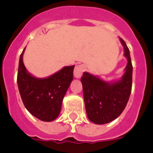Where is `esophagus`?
<instances>
[{
  "label": "esophagus",
  "mask_w": 153,
  "mask_h": 153,
  "mask_svg": "<svg viewBox=\"0 0 153 153\" xmlns=\"http://www.w3.org/2000/svg\"><path fill=\"white\" fill-rule=\"evenodd\" d=\"M84 66L83 65H78L75 67L74 71V77L76 78H79L81 77V76L83 74V71H84Z\"/></svg>",
  "instance_id": "1"
}]
</instances>
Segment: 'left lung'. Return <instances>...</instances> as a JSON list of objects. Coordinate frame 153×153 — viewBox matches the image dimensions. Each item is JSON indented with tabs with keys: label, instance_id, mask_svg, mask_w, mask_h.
Masks as SVG:
<instances>
[{
	"label": "left lung",
	"instance_id": "8db88e82",
	"mask_svg": "<svg viewBox=\"0 0 153 153\" xmlns=\"http://www.w3.org/2000/svg\"><path fill=\"white\" fill-rule=\"evenodd\" d=\"M120 42L127 59L125 73L120 79L105 81L98 76L84 72L81 77L86 114L93 123L112 122L125 109L132 90V66L129 50L122 38Z\"/></svg>",
	"mask_w": 153,
	"mask_h": 153
}]
</instances>
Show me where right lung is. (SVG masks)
I'll list each match as a JSON object with an SVG mask.
<instances>
[{
  "mask_svg": "<svg viewBox=\"0 0 153 153\" xmlns=\"http://www.w3.org/2000/svg\"><path fill=\"white\" fill-rule=\"evenodd\" d=\"M25 48L20 56L17 73L21 97L24 106L33 117L51 122L60 114L63 99L74 79V65L63 67L47 77H36L28 72L23 62Z\"/></svg>",
  "mask_w": 153,
  "mask_h": 153,
  "instance_id": "obj_1",
  "label": "right lung"
}]
</instances>
